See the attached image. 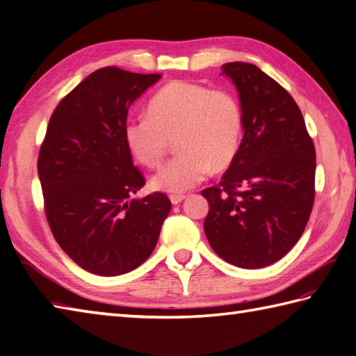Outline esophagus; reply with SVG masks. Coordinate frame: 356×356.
<instances>
[{
  "label": "esophagus",
  "mask_w": 356,
  "mask_h": 356,
  "mask_svg": "<svg viewBox=\"0 0 356 356\" xmlns=\"http://www.w3.org/2000/svg\"><path fill=\"white\" fill-rule=\"evenodd\" d=\"M186 197L184 195H170V201H172V204H179L181 201H183Z\"/></svg>",
  "instance_id": "34e87169"
}]
</instances>
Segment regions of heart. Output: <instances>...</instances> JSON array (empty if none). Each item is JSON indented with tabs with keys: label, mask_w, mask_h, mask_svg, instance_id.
<instances>
[{
	"label": "heart",
	"mask_w": 356,
	"mask_h": 356,
	"mask_svg": "<svg viewBox=\"0 0 356 356\" xmlns=\"http://www.w3.org/2000/svg\"><path fill=\"white\" fill-rule=\"evenodd\" d=\"M126 146L138 163L158 168L175 138L179 154L154 177L158 191L183 193L204 181L212 168L226 169L234 161L243 136V111L227 90L172 81L159 89L147 106L124 124Z\"/></svg>",
	"instance_id": "obj_1"
}]
</instances>
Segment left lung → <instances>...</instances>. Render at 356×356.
Segmentation results:
<instances>
[{
    "instance_id": "obj_1",
    "label": "left lung",
    "mask_w": 356,
    "mask_h": 356,
    "mask_svg": "<svg viewBox=\"0 0 356 356\" xmlns=\"http://www.w3.org/2000/svg\"><path fill=\"white\" fill-rule=\"evenodd\" d=\"M243 111V140L209 201L204 234L224 261L243 269L277 263L298 243L315 200L316 155L290 93L255 64L227 63Z\"/></svg>"
}]
</instances>
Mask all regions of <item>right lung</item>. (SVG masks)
Returning <instances> with one entry per match:
<instances>
[{"instance_id":"1","label":"right lung","mask_w":356,"mask_h":356,"mask_svg":"<svg viewBox=\"0 0 356 356\" xmlns=\"http://www.w3.org/2000/svg\"><path fill=\"white\" fill-rule=\"evenodd\" d=\"M161 75L98 69L50 117L38 156L44 212L60 248L84 270L117 277L154 252L172 202L146 184L124 141L130 104Z\"/></svg>"}]
</instances>
